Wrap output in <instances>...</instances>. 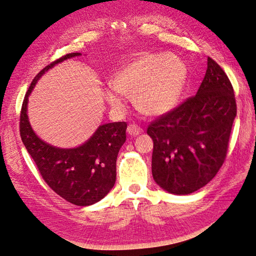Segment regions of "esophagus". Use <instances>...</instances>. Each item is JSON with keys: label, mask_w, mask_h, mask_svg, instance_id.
I'll return each instance as SVG.
<instances>
[{"label": "esophagus", "mask_w": 256, "mask_h": 256, "mask_svg": "<svg viewBox=\"0 0 256 256\" xmlns=\"http://www.w3.org/2000/svg\"><path fill=\"white\" fill-rule=\"evenodd\" d=\"M127 132L130 136H137V135H140V134L143 132V129H142L140 126H137L135 124H130L128 126Z\"/></svg>", "instance_id": "1"}]
</instances>
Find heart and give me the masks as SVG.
I'll return each mask as SVG.
<instances>
[{"label":"heart","instance_id":"b5f03b06","mask_svg":"<svg viewBox=\"0 0 256 256\" xmlns=\"http://www.w3.org/2000/svg\"><path fill=\"white\" fill-rule=\"evenodd\" d=\"M186 68L174 54H146L124 65L111 78L113 90L104 96L113 108L122 105L121 96H134L142 113L161 116L174 108L183 92Z\"/></svg>","mask_w":256,"mask_h":256}]
</instances>
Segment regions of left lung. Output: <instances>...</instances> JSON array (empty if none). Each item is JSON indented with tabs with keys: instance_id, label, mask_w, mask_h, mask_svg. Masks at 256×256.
Here are the masks:
<instances>
[{
	"instance_id": "obj_1",
	"label": "left lung",
	"mask_w": 256,
	"mask_h": 256,
	"mask_svg": "<svg viewBox=\"0 0 256 256\" xmlns=\"http://www.w3.org/2000/svg\"><path fill=\"white\" fill-rule=\"evenodd\" d=\"M237 114L232 84L210 57L194 96L148 124L153 140L152 175L174 194H188L214 178L226 158Z\"/></svg>"
}]
</instances>
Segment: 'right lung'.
I'll return each mask as SVG.
<instances>
[{"label": "right lung", "mask_w": 256, "mask_h": 256, "mask_svg": "<svg viewBox=\"0 0 256 256\" xmlns=\"http://www.w3.org/2000/svg\"><path fill=\"white\" fill-rule=\"evenodd\" d=\"M80 52L68 54L46 66L33 78L22 100L19 132L27 152L51 190L76 206L92 205L108 194L116 178V156L126 142V122L100 126L84 145L60 148L44 143L35 135L27 116V100L38 78L49 68Z\"/></svg>", "instance_id": "1"}]
</instances>
